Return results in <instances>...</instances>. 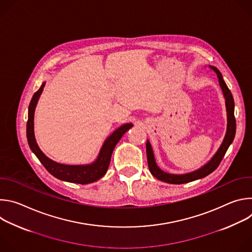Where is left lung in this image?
<instances>
[{
	"label": "left lung",
	"instance_id": "left-lung-1",
	"mask_svg": "<svg viewBox=\"0 0 252 252\" xmlns=\"http://www.w3.org/2000/svg\"><path fill=\"white\" fill-rule=\"evenodd\" d=\"M209 67L211 69H213L215 71V74L218 75L220 86L223 95L225 97V105H226V113H227V128H226V133L223 138V141L221 143V146L220 147L219 151L217 152V154H215L212 157V158L207 163H205L203 166H201L200 168H198L194 171L189 172V173H185V174H171V173H167V172L161 170L158 166L150 140H148L147 141V158H148L149 168H150L152 174L161 182H164L167 184H172V185H182V184H188V183L196 181V179L205 177L206 175L210 174L212 171H214L218 168V166L220 165V161L222 160L227 149L229 148L231 142L234 139L235 130H236V123H235V118H234V100H233L232 94H231L229 89L227 88L225 82L223 81V78H222V75L220 74V71L215 66L209 65Z\"/></svg>",
	"mask_w": 252,
	"mask_h": 252
}]
</instances>
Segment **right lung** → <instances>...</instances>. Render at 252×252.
<instances>
[{
	"instance_id": "obj_1",
	"label": "right lung",
	"mask_w": 252,
	"mask_h": 252,
	"mask_svg": "<svg viewBox=\"0 0 252 252\" xmlns=\"http://www.w3.org/2000/svg\"><path fill=\"white\" fill-rule=\"evenodd\" d=\"M46 83H43L41 88L35 92L32 97V100L29 105V113H28V122H27V138L30 149L32 152L39 158L45 168L55 177L61 179V181L73 183V184H80V185H87L94 183L100 177H102L107 168H109L112 154L119 140L122 136L132 126V124H125L119 128H117L109 137H107L99 151V154L96 159L92 162L91 164L85 165H68V164H62L58 163L48 157L40 150L37 141L34 138L33 133V115L34 109L37 106L38 100L40 95L44 90Z\"/></svg>"
}]
</instances>
